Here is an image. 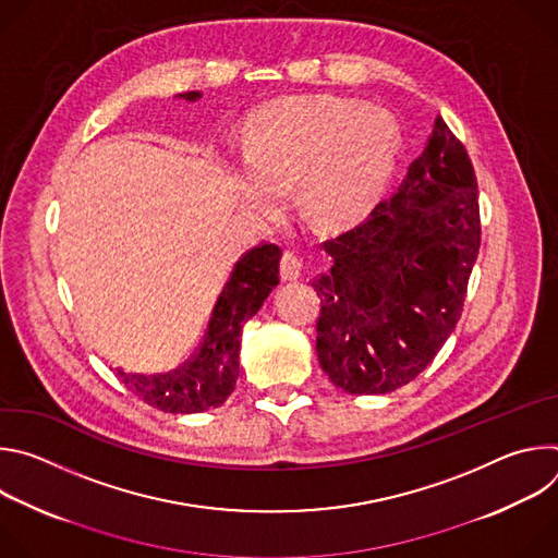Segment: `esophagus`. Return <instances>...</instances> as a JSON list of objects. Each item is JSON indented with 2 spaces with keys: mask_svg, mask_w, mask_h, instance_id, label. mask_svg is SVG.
<instances>
[{
  "mask_svg": "<svg viewBox=\"0 0 558 558\" xmlns=\"http://www.w3.org/2000/svg\"><path fill=\"white\" fill-rule=\"evenodd\" d=\"M302 276V260L293 252H284L280 258V278L282 280H298Z\"/></svg>",
  "mask_w": 558,
  "mask_h": 558,
  "instance_id": "obj_1",
  "label": "esophagus"
}]
</instances>
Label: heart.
<instances>
[{
    "label": "heart",
    "mask_w": 558,
    "mask_h": 558,
    "mask_svg": "<svg viewBox=\"0 0 558 558\" xmlns=\"http://www.w3.org/2000/svg\"><path fill=\"white\" fill-rule=\"evenodd\" d=\"M397 147L392 119L338 97H295L263 108L252 123L247 192L276 214L298 181L302 211L323 227L364 216L379 198Z\"/></svg>",
    "instance_id": "b5f03b06"
}]
</instances>
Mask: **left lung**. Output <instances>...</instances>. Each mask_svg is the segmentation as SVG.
<instances>
[{"mask_svg": "<svg viewBox=\"0 0 558 558\" xmlns=\"http://www.w3.org/2000/svg\"><path fill=\"white\" fill-rule=\"evenodd\" d=\"M323 245L333 265L311 282L323 371L351 395L413 381L454 331L482 245L476 177L441 117L397 194Z\"/></svg>", "mask_w": 558, "mask_h": 558, "instance_id": "8db88e82", "label": "left lung"}]
</instances>
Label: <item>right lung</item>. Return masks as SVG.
Masks as SVG:
<instances>
[{
    "mask_svg": "<svg viewBox=\"0 0 558 558\" xmlns=\"http://www.w3.org/2000/svg\"><path fill=\"white\" fill-rule=\"evenodd\" d=\"M187 101L198 93L181 95ZM282 250L258 245L235 263L201 344L181 364L168 368H117L119 379L141 400L163 413H201L220 407L235 388L243 325L278 284Z\"/></svg>",
    "mask_w": 558,
    "mask_h": 558,
    "instance_id": "right-lung-1",
    "label": "right lung"
}]
</instances>
